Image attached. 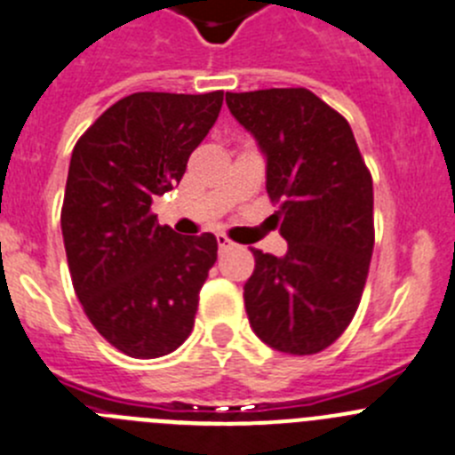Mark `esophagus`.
Instances as JSON below:
<instances>
[{
    "instance_id": "esophagus-1",
    "label": "esophagus",
    "mask_w": 455,
    "mask_h": 455,
    "mask_svg": "<svg viewBox=\"0 0 455 455\" xmlns=\"http://www.w3.org/2000/svg\"><path fill=\"white\" fill-rule=\"evenodd\" d=\"M218 247H220V251H227V249L233 247V242L228 240L227 235H218Z\"/></svg>"
}]
</instances>
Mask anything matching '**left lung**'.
Segmentation results:
<instances>
[{
    "mask_svg": "<svg viewBox=\"0 0 455 455\" xmlns=\"http://www.w3.org/2000/svg\"><path fill=\"white\" fill-rule=\"evenodd\" d=\"M227 105L267 156L287 253L251 249L244 285L253 332L274 350L316 355L355 316L375 244L372 177L346 118L305 87L227 92Z\"/></svg>",
    "mask_w": 455,
    "mask_h": 455,
    "instance_id": "8db88e82",
    "label": "left lung"
}]
</instances>
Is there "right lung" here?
Instances as JSON below:
<instances>
[{"label":"right lung","instance_id":"1","mask_svg":"<svg viewBox=\"0 0 455 455\" xmlns=\"http://www.w3.org/2000/svg\"><path fill=\"white\" fill-rule=\"evenodd\" d=\"M222 100L224 92L130 93L71 152L60 215L71 283L93 328L127 356L170 355L193 332L218 240L161 227L150 206L180 184Z\"/></svg>","mask_w":455,"mask_h":455}]
</instances>
